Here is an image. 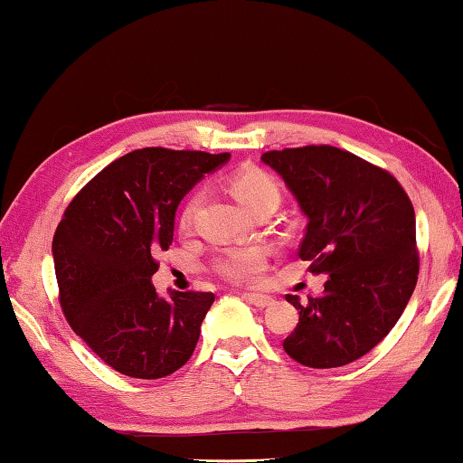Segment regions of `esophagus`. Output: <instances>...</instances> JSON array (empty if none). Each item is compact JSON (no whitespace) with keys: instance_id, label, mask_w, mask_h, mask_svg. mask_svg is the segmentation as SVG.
Here are the masks:
<instances>
[{"instance_id":"1","label":"esophagus","mask_w":463,"mask_h":463,"mask_svg":"<svg viewBox=\"0 0 463 463\" xmlns=\"http://www.w3.org/2000/svg\"><path fill=\"white\" fill-rule=\"evenodd\" d=\"M244 298H248L250 303L260 307V309H264V307H270L274 303V298L269 297V295H258V293H246Z\"/></svg>"}]
</instances>
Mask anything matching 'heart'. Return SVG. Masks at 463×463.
<instances>
[{
	"instance_id": "heart-1",
	"label": "heart",
	"mask_w": 463,
	"mask_h": 463,
	"mask_svg": "<svg viewBox=\"0 0 463 463\" xmlns=\"http://www.w3.org/2000/svg\"><path fill=\"white\" fill-rule=\"evenodd\" d=\"M232 191L241 205L252 211V213L262 207L277 209L280 203L279 183L260 168H250L233 176ZM197 203H199L197 193L184 203L183 213H181V222L184 225L193 219ZM264 270H266V250L260 246L232 248L215 260V272L219 277H223L230 282H236V285H252V282H258L262 279Z\"/></svg>"
}]
</instances>
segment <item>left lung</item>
<instances>
[{
  "label": "left lung",
  "instance_id": "1",
  "mask_svg": "<svg viewBox=\"0 0 463 463\" xmlns=\"http://www.w3.org/2000/svg\"><path fill=\"white\" fill-rule=\"evenodd\" d=\"M262 162L309 219L298 258L327 277L307 305L287 295L298 323L282 347L303 366H345L383 342L415 290V209L391 173L334 146L270 150Z\"/></svg>",
  "mask_w": 463,
  "mask_h": 463
}]
</instances>
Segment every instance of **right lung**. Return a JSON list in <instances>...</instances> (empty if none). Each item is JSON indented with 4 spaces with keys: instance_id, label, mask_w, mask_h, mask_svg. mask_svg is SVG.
Returning <instances> with one entry per match:
<instances>
[{
    "instance_id": "obj_1",
    "label": "right lung",
    "mask_w": 463,
    "mask_h": 463,
    "mask_svg": "<svg viewBox=\"0 0 463 463\" xmlns=\"http://www.w3.org/2000/svg\"><path fill=\"white\" fill-rule=\"evenodd\" d=\"M227 160V152L134 150L95 175L64 211L52 240L62 313L119 374L165 378L193 355L215 295L160 297L154 254L173 244L184 194Z\"/></svg>"
}]
</instances>
